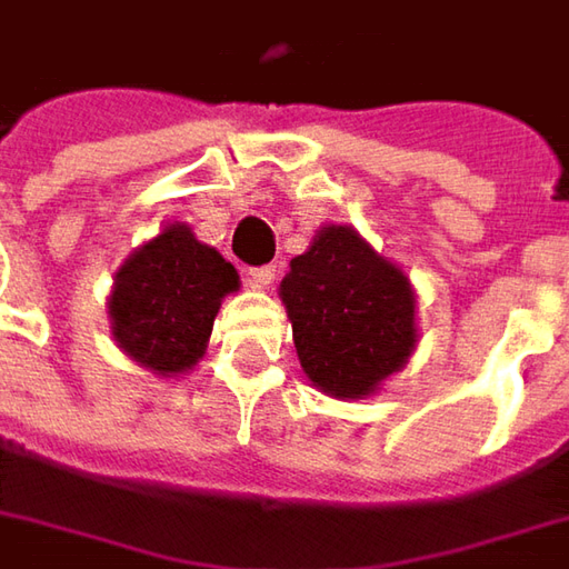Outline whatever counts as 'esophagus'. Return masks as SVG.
<instances>
[{
  "label": "esophagus",
  "instance_id": "esophagus-1",
  "mask_svg": "<svg viewBox=\"0 0 569 569\" xmlns=\"http://www.w3.org/2000/svg\"><path fill=\"white\" fill-rule=\"evenodd\" d=\"M272 281H276V266H259V269H250V272H247V284L257 288V291H266Z\"/></svg>",
  "mask_w": 569,
  "mask_h": 569
}]
</instances>
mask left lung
I'll return each mask as SVG.
<instances>
[{
    "label": "left lung",
    "instance_id": "obj_1",
    "mask_svg": "<svg viewBox=\"0 0 569 569\" xmlns=\"http://www.w3.org/2000/svg\"><path fill=\"white\" fill-rule=\"evenodd\" d=\"M278 293L307 379L331 398L376 395L417 347L410 278L350 224L316 231L310 250L291 259Z\"/></svg>",
    "mask_w": 569,
    "mask_h": 569
}]
</instances>
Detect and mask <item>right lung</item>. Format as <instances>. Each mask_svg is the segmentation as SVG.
<instances>
[{"instance_id": "add662e5", "label": "right lung", "mask_w": 569, "mask_h": 569, "mask_svg": "<svg viewBox=\"0 0 569 569\" xmlns=\"http://www.w3.org/2000/svg\"><path fill=\"white\" fill-rule=\"evenodd\" d=\"M240 288L238 269L184 222L166 224L116 272L109 319L116 345L156 376L193 369L206 353L216 312Z\"/></svg>"}]
</instances>
